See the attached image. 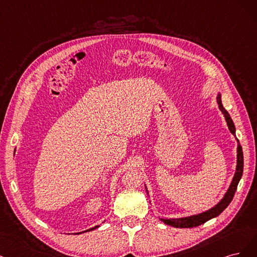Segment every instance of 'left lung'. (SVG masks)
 Returning a JSON list of instances; mask_svg holds the SVG:
<instances>
[{
  "label": "left lung",
  "mask_w": 257,
  "mask_h": 257,
  "mask_svg": "<svg viewBox=\"0 0 257 257\" xmlns=\"http://www.w3.org/2000/svg\"><path fill=\"white\" fill-rule=\"evenodd\" d=\"M217 102L219 104V109L222 112V114L224 115L225 120L227 122V127L230 131V134H233V136L236 138V128L233 120H231L228 112L224 109V106L222 104V100H221V94L219 93L217 96ZM237 140V165H236V171H235V175L233 177V180L227 189L226 193L224 194L221 198V201L214 205L213 207H211L210 209L206 210L204 212L197 213V214H192V216H188V217H183V218H175V219H164V218H160V220L165 223L167 225L173 226V227H180V228H188V227H195L203 224V223L209 221L212 218L218 217L219 214L224 210L226 207L229 205V203L231 202L234 197V194L237 190V186L239 184L240 179H241L242 176V172H243V154H242V147L240 145L238 139ZM146 192L148 195V191L147 188L145 186ZM151 202V201H150Z\"/></svg>",
  "instance_id": "obj_1"
}]
</instances>
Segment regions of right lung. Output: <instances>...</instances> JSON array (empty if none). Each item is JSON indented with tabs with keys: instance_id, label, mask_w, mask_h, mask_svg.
Instances as JSON below:
<instances>
[{
	"instance_id": "add662e5",
	"label": "right lung",
	"mask_w": 257,
	"mask_h": 257,
	"mask_svg": "<svg viewBox=\"0 0 257 257\" xmlns=\"http://www.w3.org/2000/svg\"><path fill=\"white\" fill-rule=\"evenodd\" d=\"M15 152H16V150H15ZM97 227H99V225H96V226H94V227H92V228H88V229H86V230H84V231H80V233H76V235H79V234H82V233H85V231H90V230H93V229H95V228H97Z\"/></svg>"
}]
</instances>
